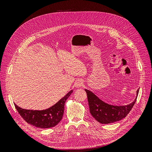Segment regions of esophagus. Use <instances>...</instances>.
Masks as SVG:
<instances>
[{
    "mask_svg": "<svg viewBox=\"0 0 152 152\" xmlns=\"http://www.w3.org/2000/svg\"><path fill=\"white\" fill-rule=\"evenodd\" d=\"M75 86L76 87H80L83 86V82L81 79H78L75 82Z\"/></svg>",
    "mask_w": 152,
    "mask_h": 152,
    "instance_id": "1",
    "label": "esophagus"
}]
</instances>
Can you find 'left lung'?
Instances as JSON below:
<instances>
[{"label": "left lung", "mask_w": 152, "mask_h": 152, "mask_svg": "<svg viewBox=\"0 0 152 152\" xmlns=\"http://www.w3.org/2000/svg\"><path fill=\"white\" fill-rule=\"evenodd\" d=\"M89 106L90 113L96 121L102 124H110L125 118L135 104V100L126 106H113L103 102L91 91L85 89ZM139 89L137 91L138 95Z\"/></svg>", "instance_id": "8db88e82"}]
</instances>
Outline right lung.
Returning a JSON list of instances; mask_svg holds the SVG:
<instances>
[{
  "label": "right lung",
  "instance_id": "1",
  "mask_svg": "<svg viewBox=\"0 0 152 152\" xmlns=\"http://www.w3.org/2000/svg\"><path fill=\"white\" fill-rule=\"evenodd\" d=\"M70 91L59 102L50 108L44 110H33L21 108L15 103L18 113L24 120L31 125L40 128L53 127L60 122L63 115L66 100L72 93Z\"/></svg>",
  "mask_w": 152,
  "mask_h": 152
}]
</instances>
